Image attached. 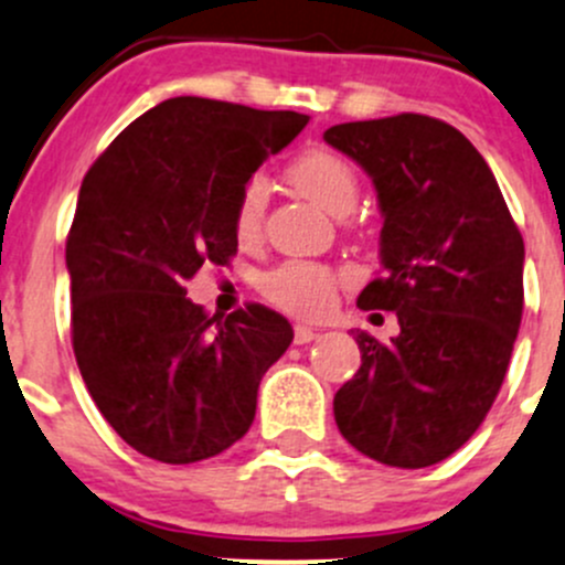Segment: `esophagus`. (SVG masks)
Masks as SVG:
<instances>
[{"label":"esophagus","instance_id":"obj_1","mask_svg":"<svg viewBox=\"0 0 565 565\" xmlns=\"http://www.w3.org/2000/svg\"><path fill=\"white\" fill-rule=\"evenodd\" d=\"M315 339H319V333L315 328H309V324H298L295 328V344H311Z\"/></svg>","mask_w":565,"mask_h":565}]
</instances>
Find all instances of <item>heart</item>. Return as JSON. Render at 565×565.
Listing matches in <instances>:
<instances>
[{"label": "heart", "mask_w": 565, "mask_h": 565, "mask_svg": "<svg viewBox=\"0 0 565 565\" xmlns=\"http://www.w3.org/2000/svg\"><path fill=\"white\" fill-rule=\"evenodd\" d=\"M287 177L309 202L330 215L352 213L361 191L355 167L328 147H309L295 156L287 167ZM267 210V182L250 177L237 196L235 232L241 241H256ZM267 298L278 309L298 317H322L335 300V278L328 267L309 262H284L262 281Z\"/></svg>", "instance_id": "1"}]
</instances>
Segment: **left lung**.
Segmentation results:
<instances>
[{"instance_id": "left-lung-1", "label": "left lung", "mask_w": 565, "mask_h": 565, "mask_svg": "<svg viewBox=\"0 0 565 565\" xmlns=\"http://www.w3.org/2000/svg\"><path fill=\"white\" fill-rule=\"evenodd\" d=\"M377 191L383 273L363 311H396L388 344L352 330L361 369L333 398L339 431L369 459L418 470L459 451L503 385L522 322L525 243L492 169L424 114L333 125L322 136Z\"/></svg>"}]
</instances>
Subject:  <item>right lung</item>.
<instances>
[{
	"mask_svg": "<svg viewBox=\"0 0 565 565\" xmlns=\"http://www.w3.org/2000/svg\"><path fill=\"white\" fill-rule=\"evenodd\" d=\"M309 117L163 100L82 182L67 235L73 352L111 429L145 457L191 465L235 446L292 324L265 306L226 319L188 300L202 265L237 250L243 185Z\"/></svg>",
	"mask_w": 565,
	"mask_h": 565,
	"instance_id": "right-lung-1",
	"label": "right lung"
}]
</instances>
